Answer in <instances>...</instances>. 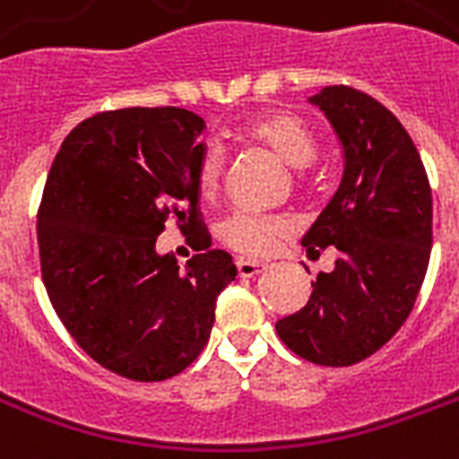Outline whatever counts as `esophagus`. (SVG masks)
I'll use <instances>...</instances> for the list:
<instances>
[{
	"mask_svg": "<svg viewBox=\"0 0 459 459\" xmlns=\"http://www.w3.org/2000/svg\"><path fill=\"white\" fill-rule=\"evenodd\" d=\"M236 269H238V276H243V279H253V276H257L262 269H264V264H262V262L238 260Z\"/></svg>",
	"mask_w": 459,
	"mask_h": 459,
	"instance_id": "1",
	"label": "esophagus"
}]
</instances>
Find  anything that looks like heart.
Listing matches in <instances>:
<instances>
[{"label":"heart","mask_w":459,"mask_h":459,"mask_svg":"<svg viewBox=\"0 0 459 459\" xmlns=\"http://www.w3.org/2000/svg\"><path fill=\"white\" fill-rule=\"evenodd\" d=\"M245 136L253 142H260L267 149L286 160L293 168H306L313 163L317 153L313 129L293 113H264L245 122ZM223 170H226V153L219 144H204L199 152L195 183L202 199H214L221 190ZM291 229V221L281 214H267V212H233L229 219H223L219 226V238L223 245L240 255H267L279 236H284Z\"/></svg>","instance_id":"1"}]
</instances>
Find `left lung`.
Returning <instances> with one entry per match:
<instances>
[{
  "instance_id": "1",
  "label": "left lung",
  "mask_w": 459,
  "mask_h": 459,
  "mask_svg": "<svg viewBox=\"0 0 459 459\" xmlns=\"http://www.w3.org/2000/svg\"><path fill=\"white\" fill-rule=\"evenodd\" d=\"M344 149L339 190L300 245L310 257L334 247L299 313L276 334L317 366H351L376 354L411 313L433 243L429 175L411 136L383 103L351 86H327L310 98Z\"/></svg>"
}]
</instances>
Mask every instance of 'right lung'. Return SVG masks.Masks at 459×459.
<instances>
[{
  "label": "right lung",
  "instance_id": "1",
  "mask_svg": "<svg viewBox=\"0 0 459 459\" xmlns=\"http://www.w3.org/2000/svg\"><path fill=\"white\" fill-rule=\"evenodd\" d=\"M204 120L185 108H122L76 125L38 209L45 291L66 332L117 376L159 383L209 342L233 257L209 250L195 170ZM168 218L198 249L180 268L155 253Z\"/></svg>",
  "mask_w": 459,
  "mask_h": 459
}]
</instances>
